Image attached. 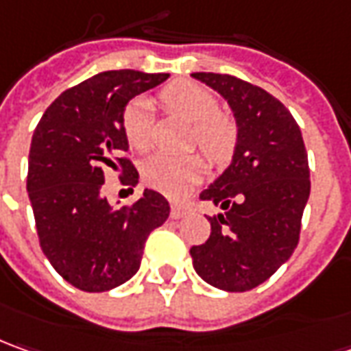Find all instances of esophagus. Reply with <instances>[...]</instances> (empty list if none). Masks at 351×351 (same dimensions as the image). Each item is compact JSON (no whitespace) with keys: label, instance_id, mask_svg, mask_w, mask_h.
I'll list each match as a JSON object with an SVG mask.
<instances>
[{"label":"esophagus","instance_id":"obj_1","mask_svg":"<svg viewBox=\"0 0 351 351\" xmlns=\"http://www.w3.org/2000/svg\"><path fill=\"white\" fill-rule=\"evenodd\" d=\"M186 213V208L182 206V204H171V217H175V219H178V217H182Z\"/></svg>","mask_w":351,"mask_h":351}]
</instances>
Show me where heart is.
Returning <instances> with one entry per match:
<instances>
[{"mask_svg": "<svg viewBox=\"0 0 351 351\" xmlns=\"http://www.w3.org/2000/svg\"><path fill=\"white\" fill-rule=\"evenodd\" d=\"M159 99L167 110L192 122L190 143H196L213 165H223L233 157L239 139L235 120L217 112V101L208 89L190 81H175L165 87ZM122 128L132 149L143 153L152 147V114L145 99L128 104L122 114ZM204 169L206 163L198 153H157L143 163L141 176L149 188L176 198L198 180Z\"/></svg>", "mask_w": 351, "mask_h": 351, "instance_id": "obj_1", "label": "heart"}]
</instances>
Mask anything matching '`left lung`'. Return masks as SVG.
Listing matches in <instances>:
<instances>
[{
    "label": "left lung",
    "mask_w": 351,
    "mask_h": 351,
    "mask_svg": "<svg viewBox=\"0 0 351 351\" xmlns=\"http://www.w3.org/2000/svg\"><path fill=\"white\" fill-rule=\"evenodd\" d=\"M229 103L239 139L233 161L199 199L210 239L190 248L194 270L223 291H248L293 254L311 194L307 152L291 112L262 87L225 73H192Z\"/></svg>",
    "instance_id": "1"
}]
</instances>
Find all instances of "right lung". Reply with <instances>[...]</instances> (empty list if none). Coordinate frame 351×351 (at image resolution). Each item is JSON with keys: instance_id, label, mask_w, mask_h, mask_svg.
I'll use <instances>...</instances> for the list:
<instances>
[{"instance_id": "1", "label": "right lung", "mask_w": 351, "mask_h": 351, "mask_svg": "<svg viewBox=\"0 0 351 351\" xmlns=\"http://www.w3.org/2000/svg\"><path fill=\"white\" fill-rule=\"evenodd\" d=\"M169 73L103 71L64 91L32 134L27 192L46 258L81 291H108L139 270L145 241L169 217V202L145 190L132 206L112 208L103 196L108 171L124 186L138 171L124 157L122 114L130 99Z\"/></svg>"}]
</instances>
